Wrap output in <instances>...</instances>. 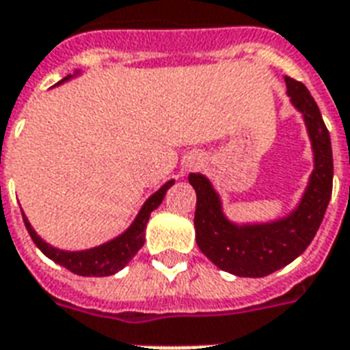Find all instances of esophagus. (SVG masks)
<instances>
[{
    "label": "esophagus",
    "mask_w": 350,
    "mask_h": 350,
    "mask_svg": "<svg viewBox=\"0 0 350 350\" xmlns=\"http://www.w3.org/2000/svg\"><path fill=\"white\" fill-rule=\"evenodd\" d=\"M189 167H194V163H191V165H189Z\"/></svg>",
    "instance_id": "obj_1"
}]
</instances>
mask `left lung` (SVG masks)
<instances>
[{
	"instance_id": "obj_1",
	"label": "left lung",
	"mask_w": 350,
	"mask_h": 350,
	"mask_svg": "<svg viewBox=\"0 0 350 350\" xmlns=\"http://www.w3.org/2000/svg\"><path fill=\"white\" fill-rule=\"evenodd\" d=\"M288 95L305 116L316 169L297 209L282 220L260 226H234L224 217L218 194L202 174H191L196 191V244L211 262L239 277H264L281 270L305 252L323 222L332 194V146L321 111L303 82L286 77Z\"/></svg>"
}]
</instances>
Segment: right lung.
I'll list each match as a JSON object with an SVG mask.
<instances>
[{
  "mask_svg": "<svg viewBox=\"0 0 350 350\" xmlns=\"http://www.w3.org/2000/svg\"><path fill=\"white\" fill-rule=\"evenodd\" d=\"M68 79L69 75L66 79L60 80V82H66ZM172 183H174V180L167 181L157 193H154L150 198L146 200L145 205L141 207L137 218L133 220L132 226L121 237L106 242L103 246L86 250V252H62V250L49 246L47 242H44L38 234L34 233V229L31 228V224L25 218V215H23V222H25V228L29 234H31V239L42 250V253L47 255L51 260H55V262L64 266V268H68L69 271L84 277L113 275L119 270H122L132 260L133 255L143 247V244H145V228L148 218H150V213L163 202L165 194L172 187Z\"/></svg>",
  "mask_w": 350,
  "mask_h": 350,
  "instance_id": "right-lung-1",
  "label": "right lung"
}]
</instances>
